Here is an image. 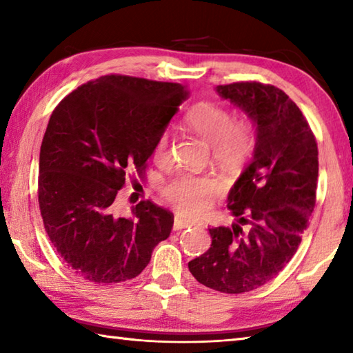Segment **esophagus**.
I'll list each match as a JSON object with an SVG mask.
<instances>
[{
    "label": "esophagus",
    "instance_id": "1",
    "mask_svg": "<svg viewBox=\"0 0 353 353\" xmlns=\"http://www.w3.org/2000/svg\"><path fill=\"white\" fill-rule=\"evenodd\" d=\"M187 227H191V223H188V221H185V219L179 218V216L174 218V224H172V229L182 230V229H187Z\"/></svg>",
    "mask_w": 353,
    "mask_h": 353
}]
</instances>
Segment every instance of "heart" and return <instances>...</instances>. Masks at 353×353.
<instances>
[{
	"label": "heart",
	"instance_id": "heart-1",
	"mask_svg": "<svg viewBox=\"0 0 353 353\" xmlns=\"http://www.w3.org/2000/svg\"><path fill=\"white\" fill-rule=\"evenodd\" d=\"M187 126L212 146L216 162L229 168L243 165L255 148V128L249 118L234 119L223 105L204 103L196 105L185 118ZM170 132L159 137L154 159L163 160L168 154ZM221 191V182L214 177H199L181 172L165 185L163 196L179 212L190 216L204 213L212 199Z\"/></svg>",
	"mask_w": 353,
	"mask_h": 353
}]
</instances>
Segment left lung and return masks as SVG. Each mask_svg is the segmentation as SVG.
<instances>
[{
  "instance_id": "8db88e82",
  "label": "left lung",
  "mask_w": 353,
  "mask_h": 353,
  "mask_svg": "<svg viewBox=\"0 0 353 353\" xmlns=\"http://www.w3.org/2000/svg\"><path fill=\"white\" fill-rule=\"evenodd\" d=\"M255 123L254 157L227 196L236 218L212 227V246L188 263L199 283L227 294L260 288L288 265L316 204L318 145L305 117L280 88L260 82L216 87Z\"/></svg>"
}]
</instances>
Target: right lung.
Returning a JSON list of instances; mask_svg holds the SVG:
<instances>
[{"mask_svg":"<svg viewBox=\"0 0 353 353\" xmlns=\"http://www.w3.org/2000/svg\"><path fill=\"white\" fill-rule=\"evenodd\" d=\"M188 97L182 83L107 74L77 87L52 112L40 148L39 205L52 248L76 276L130 280L170 236L174 216L151 201L117 218L126 172L143 174L159 137Z\"/></svg>","mask_w":353,"mask_h":353,"instance_id":"add662e5","label":"right lung"}]
</instances>
